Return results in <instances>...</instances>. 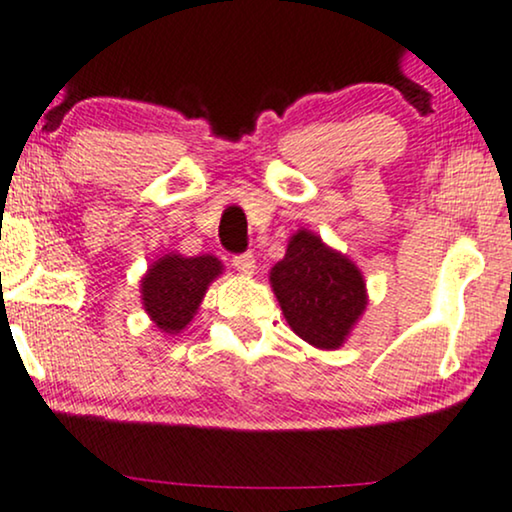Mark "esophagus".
I'll return each mask as SVG.
<instances>
[{"instance_id": "obj_1", "label": "esophagus", "mask_w": 512, "mask_h": 512, "mask_svg": "<svg viewBox=\"0 0 512 512\" xmlns=\"http://www.w3.org/2000/svg\"><path fill=\"white\" fill-rule=\"evenodd\" d=\"M233 267H236V272L243 276L255 274V257H252V252H243V255L233 257Z\"/></svg>"}]
</instances>
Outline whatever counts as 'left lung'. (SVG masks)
Returning a JSON list of instances; mask_svg holds the SVG:
<instances>
[{"mask_svg": "<svg viewBox=\"0 0 512 512\" xmlns=\"http://www.w3.org/2000/svg\"><path fill=\"white\" fill-rule=\"evenodd\" d=\"M276 300L291 329L310 346L336 350L367 307L362 272L317 233L298 231L269 272Z\"/></svg>", "mask_w": 512, "mask_h": 512, "instance_id": "8db88e82", "label": "left lung"}]
</instances>
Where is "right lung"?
<instances>
[{"instance_id": "1", "label": "right lung", "mask_w": 512, "mask_h": 512, "mask_svg": "<svg viewBox=\"0 0 512 512\" xmlns=\"http://www.w3.org/2000/svg\"><path fill=\"white\" fill-rule=\"evenodd\" d=\"M224 272L214 255L183 257L176 252L150 264L140 281L145 312L164 334H181L195 317L209 283Z\"/></svg>"}]
</instances>
